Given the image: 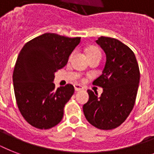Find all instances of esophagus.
<instances>
[{
    "instance_id": "esophagus-1",
    "label": "esophagus",
    "mask_w": 154,
    "mask_h": 154,
    "mask_svg": "<svg viewBox=\"0 0 154 154\" xmlns=\"http://www.w3.org/2000/svg\"><path fill=\"white\" fill-rule=\"evenodd\" d=\"M74 88H75V90H76V91H80V90H82V89H84V88H83L82 85H78V84L74 85Z\"/></svg>"
}]
</instances>
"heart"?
Segmentation results:
<instances>
[{
	"label": "heart",
	"instance_id": "obj_1",
	"mask_svg": "<svg viewBox=\"0 0 154 154\" xmlns=\"http://www.w3.org/2000/svg\"><path fill=\"white\" fill-rule=\"evenodd\" d=\"M100 53L98 49H95V48H91V49H89V51H88V55H89V54H93V53Z\"/></svg>",
	"mask_w": 154,
	"mask_h": 154
}]
</instances>
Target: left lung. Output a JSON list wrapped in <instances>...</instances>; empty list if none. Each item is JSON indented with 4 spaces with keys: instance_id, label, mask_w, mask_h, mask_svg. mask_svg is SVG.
Wrapping results in <instances>:
<instances>
[{
    "instance_id": "8db88e82",
    "label": "left lung",
    "mask_w": 154,
    "mask_h": 154,
    "mask_svg": "<svg viewBox=\"0 0 154 154\" xmlns=\"http://www.w3.org/2000/svg\"><path fill=\"white\" fill-rule=\"evenodd\" d=\"M106 56L102 74L93 84L102 87L100 97L88 90L89 101L83 105L87 121L100 129H112L125 121L134 106L140 82L136 57L118 40L101 37L96 41Z\"/></svg>"
}]
</instances>
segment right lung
Returning <instances> with one entry per match:
<instances>
[{"instance_id":"right-lung-1","label":"right lung","mask_w":154,"mask_h":154,"mask_svg":"<svg viewBox=\"0 0 154 154\" xmlns=\"http://www.w3.org/2000/svg\"><path fill=\"white\" fill-rule=\"evenodd\" d=\"M81 37L44 33L24 45L13 74L16 101L20 113L32 126L48 129L62 120L64 107L74 93L68 84L55 89L54 75L67 64Z\"/></svg>"}]
</instances>
